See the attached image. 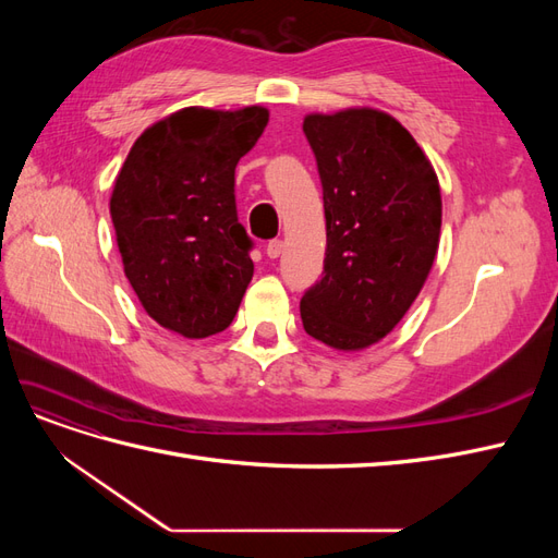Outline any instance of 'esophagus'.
Returning a JSON list of instances; mask_svg holds the SVG:
<instances>
[{"label": "esophagus", "instance_id": "esophagus-1", "mask_svg": "<svg viewBox=\"0 0 558 558\" xmlns=\"http://www.w3.org/2000/svg\"><path fill=\"white\" fill-rule=\"evenodd\" d=\"M281 251H283V242L281 240H272V242H267V246H265L267 258H279Z\"/></svg>", "mask_w": 558, "mask_h": 558}]
</instances>
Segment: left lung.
I'll return each instance as SVG.
<instances>
[{
    "mask_svg": "<svg viewBox=\"0 0 558 558\" xmlns=\"http://www.w3.org/2000/svg\"><path fill=\"white\" fill-rule=\"evenodd\" d=\"M302 130L326 209L324 277L300 300L302 326L337 351H361L424 289L440 244V181L412 134L379 109L310 113Z\"/></svg>",
    "mask_w": 558,
    "mask_h": 558,
    "instance_id": "left-lung-1",
    "label": "left lung"
}]
</instances>
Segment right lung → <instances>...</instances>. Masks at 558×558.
Returning <instances> with one entry per match:
<instances>
[{
	"mask_svg": "<svg viewBox=\"0 0 558 558\" xmlns=\"http://www.w3.org/2000/svg\"><path fill=\"white\" fill-rule=\"evenodd\" d=\"M269 121L265 107H185L142 132L109 202L118 251L146 314L189 340L226 330L253 277L234 167Z\"/></svg>",
	"mask_w": 558,
	"mask_h": 558,
	"instance_id": "add662e5",
	"label": "right lung"
}]
</instances>
